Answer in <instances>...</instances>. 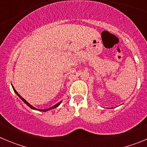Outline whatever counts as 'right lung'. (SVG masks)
<instances>
[{"instance_id": "obj_1", "label": "right lung", "mask_w": 147, "mask_h": 147, "mask_svg": "<svg viewBox=\"0 0 147 147\" xmlns=\"http://www.w3.org/2000/svg\"><path fill=\"white\" fill-rule=\"evenodd\" d=\"M12 88H13V90H14V91H15V93H16V94H17V95H18V96L20 97V98H21V99H22V100H23V102H25V103H26V105H28V107H30V108H32V109H33V110H40V111H42V112H45V111H48V110H51V109H54V108H56V107H58V106H59V105H60V104H61V102H59V103H57V105H54V106H53V107H50V108H49V109H45V110H38V109H37V108H35V107H33V106H32V105H30V104H29V103H28V102H26V100H25V99H24V98H23V97H22V96H20V95H19V93H18V92H17V91H16V90H15V88H14V87H13V86H12Z\"/></svg>"}]
</instances>
